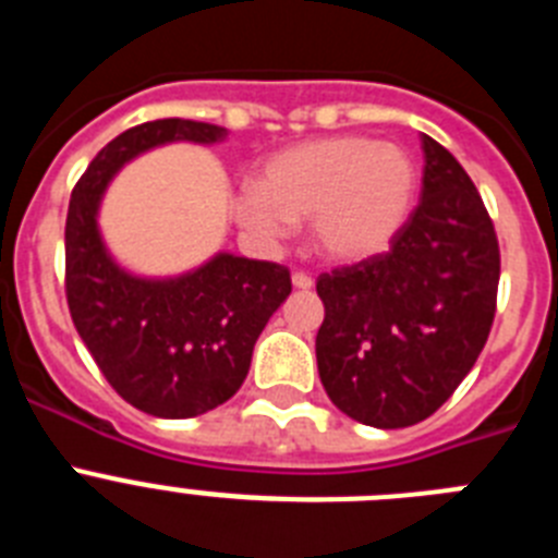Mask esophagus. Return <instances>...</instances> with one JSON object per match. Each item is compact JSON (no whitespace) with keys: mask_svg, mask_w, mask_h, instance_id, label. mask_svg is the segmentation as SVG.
Returning a JSON list of instances; mask_svg holds the SVG:
<instances>
[{"mask_svg":"<svg viewBox=\"0 0 558 558\" xmlns=\"http://www.w3.org/2000/svg\"><path fill=\"white\" fill-rule=\"evenodd\" d=\"M293 288L310 290V288H313V276L304 274V270H295V274H293Z\"/></svg>","mask_w":558,"mask_h":558,"instance_id":"esophagus-1","label":"esophagus"}]
</instances>
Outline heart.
Instances as JSON below:
<instances>
[{
	"label": "heart",
	"mask_w": 558,
	"mask_h": 558,
	"mask_svg": "<svg viewBox=\"0 0 558 558\" xmlns=\"http://www.w3.org/2000/svg\"><path fill=\"white\" fill-rule=\"evenodd\" d=\"M418 172L411 153L368 136H329L282 150L231 201L234 220L259 243L313 220V243L332 263L386 254L405 229Z\"/></svg>",
	"instance_id": "heart-1"
}]
</instances>
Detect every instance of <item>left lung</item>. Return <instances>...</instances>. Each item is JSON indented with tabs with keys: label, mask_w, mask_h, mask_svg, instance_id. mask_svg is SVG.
<instances>
[{
	"label": "left lung",
	"mask_w": 558,
	"mask_h": 558,
	"mask_svg": "<svg viewBox=\"0 0 558 558\" xmlns=\"http://www.w3.org/2000/svg\"><path fill=\"white\" fill-rule=\"evenodd\" d=\"M422 201L391 251L318 276L324 391L354 422L397 430L433 416L489 338L500 245L475 184L422 136Z\"/></svg>",
	"instance_id": "left-lung-1"
}]
</instances>
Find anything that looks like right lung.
<instances>
[{
    "instance_id": "right-lung-1",
    "label": "right lung",
    "mask_w": 558,
    "mask_h": 558,
    "mask_svg": "<svg viewBox=\"0 0 558 558\" xmlns=\"http://www.w3.org/2000/svg\"><path fill=\"white\" fill-rule=\"evenodd\" d=\"M226 128L153 120L108 142L72 190L66 215V302L102 377L133 408L190 418L223 405L243 386L270 315L290 295V270L215 254L170 279L133 276L113 263L97 226L108 181L131 159L170 142L215 145Z\"/></svg>"
}]
</instances>
